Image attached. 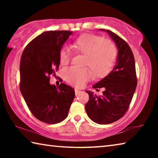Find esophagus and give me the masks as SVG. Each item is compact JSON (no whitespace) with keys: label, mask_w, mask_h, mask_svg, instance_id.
I'll list each match as a JSON object with an SVG mask.
<instances>
[{"label":"esophagus","mask_w":158,"mask_h":158,"mask_svg":"<svg viewBox=\"0 0 158 158\" xmlns=\"http://www.w3.org/2000/svg\"><path fill=\"white\" fill-rule=\"evenodd\" d=\"M74 92H75V95H78L80 94V93H81V90H79L78 89H74Z\"/></svg>","instance_id":"34e87169"}]
</instances>
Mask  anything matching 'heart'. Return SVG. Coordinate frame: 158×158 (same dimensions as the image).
Wrapping results in <instances>:
<instances>
[{"label":"heart","instance_id":"heart-1","mask_svg":"<svg viewBox=\"0 0 158 158\" xmlns=\"http://www.w3.org/2000/svg\"><path fill=\"white\" fill-rule=\"evenodd\" d=\"M73 48L85 57V64L89 65L93 75L104 77L110 73L116 57V47L111 41L93 35H84L74 41ZM59 61L63 65L69 63L71 52L68 47H63L59 52ZM64 79L76 87H81L90 79L92 73L89 69H77L70 67L63 69Z\"/></svg>","mask_w":158,"mask_h":158}]
</instances>
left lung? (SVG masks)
Listing matches in <instances>:
<instances>
[{
    "label": "left lung",
    "instance_id": "1",
    "mask_svg": "<svg viewBox=\"0 0 158 158\" xmlns=\"http://www.w3.org/2000/svg\"><path fill=\"white\" fill-rule=\"evenodd\" d=\"M109 34L118 48L117 59L108 75L93 85L103 88L102 95L97 96L89 90V100L85 108L88 116L100 125L109 124L124 116L132 101L137 84L135 58L129 45L109 30L99 29Z\"/></svg>",
    "mask_w": 158,
    "mask_h": 158
}]
</instances>
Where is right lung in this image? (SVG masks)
Here are the masks:
<instances>
[{"instance_id": "1", "label": "right lung", "mask_w": 158, "mask_h": 158, "mask_svg": "<svg viewBox=\"0 0 158 158\" xmlns=\"http://www.w3.org/2000/svg\"><path fill=\"white\" fill-rule=\"evenodd\" d=\"M73 32L46 31L33 39L22 53L20 91L33 116L42 122L56 124L68 116L75 96L65 84H49V76L60 65L59 52Z\"/></svg>"}]
</instances>
